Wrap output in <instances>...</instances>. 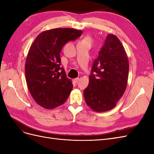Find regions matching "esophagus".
I'll use <instances>...</instances> for the list:
<instances>
[{
	"label": "esophagus",
	"mask_w": 154,
	"mask_h": 154,
	"mask_svg": "<svg viewBox=\"0 0 154 154\" xmlns=\"http://www.w3.org/2000/svg\"><path fill=\"white\" fill-rule=\"evenodd\" d=\"M74 83H78L79 81H80V78H75V79H74Z\"/></svg>",
	"instance_id": "esophagus-1"
}]
</instances>
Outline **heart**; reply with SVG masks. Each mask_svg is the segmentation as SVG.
<instances>
[{
	"instance_id": "b5f03b06",
	"label": "heart",
	"mask_w": 154,
	"mask_h": 154,
	"mask_svg": "<svg viewBox=\"0 0 154 154\" xmlns=\"http://www.w3.org/2000/svg\"><path fill=\"white\" fill-rule=\"evenodd\" d=\"M82 41H85V42H90L91 43V39L89 38H88V37H86L84 39H83ZM81 41V42H82Z\"/></svg>"
}]
</instances>
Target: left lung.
<instances>
[{
  "label": "left lung",
  "mask_w": 154,
  "mask_h": 154,
  "mask_svg": "<svg viewBox=\"0 0 154 154\" xmlns=\"http://www.w3.org/2000/svg\"><path fill=\"white\" fill-rule=\"evenodd\" d=\"M129 64L127 53L116 36H106L94 60L89 83L83 91L87 105L96 112L112 109L127 85Z\"/></svg>",
  "instance_id": "left-lung-1"
}]
</instances>
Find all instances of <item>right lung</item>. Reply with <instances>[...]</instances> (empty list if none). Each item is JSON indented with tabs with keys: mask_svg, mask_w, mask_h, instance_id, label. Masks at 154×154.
Returning <instances> with one entry per match:
<instances>
[{
	"mask_svg": "<svg viewBox=\"0 0 154 154\" xmlns=\"http://www.w3.org/2000/svg\"><path fill=\"white\" fill-rule=\"evenodd\" d=\"M82 31L57 28L37 36L31 44L25 66L27 87L37 104L47 109L63 104L73 85L61 67L60 54L69 41L75 40Z\"/></svg>",
	"mask_w": 154,
	"mask_h": 154,
	"instance_id": "obj_1",
	"label": "right lung"
}]
</instances>
